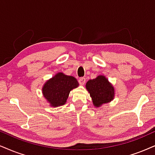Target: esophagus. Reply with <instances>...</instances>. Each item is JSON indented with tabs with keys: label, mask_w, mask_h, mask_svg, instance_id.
Listing matches in <instances>:
<instances>
[{
	"label": "esophagus",
	"mask_w": 155,
	"mask_h": 155,
	"mask_svg": "<svg viewBox=\"0 0 155 155\" xmlns=\"http://www.w3.org/2000/svg\"><path fill=\"white\" fill-rule=\"evenodd\" d=\"M85 82H86V78L81 77L79 79V83L81 84V85H84V84H85Z\"/></svg>",
	"instance_id": "esophagus-1"
}]
</instances>
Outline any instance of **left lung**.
<instances>
[{
  "label": "left lung",
  "mask_w": 155,
  "mask_h": 155,
  "mask_svg": "<svg viewBox=\"0 0 155 155\" xmlns=\"http://www.w3.org/2000/svg\"><path fill=\"white\" fill-rule=\"evenodd\" d=\"M86 88L96 107L110 102L114 97V89L104 76H98L95 79L88 81Z\"/></svg>",
  "instance_id": "obj_1"
}]
</instances>
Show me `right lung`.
Listing matches in <instances>:
<instances>
[{
    "label": "right lung",
    "instance_id": "obj_1",
    "mask_svg": "<svg viewBox=\"0 0 155 155\" xmlns=\"http://www.w3.org/2000/svg\"><path fill=\"white\" fill-rule=\"evenodd\" d=\"M78 86L76 78L59 72L44 84L42 92L49 104L57 107L65 104L70 91Z\"/></svg>",
    "mask_w": 155,
    "mask_h": 155
}]
</instances>
